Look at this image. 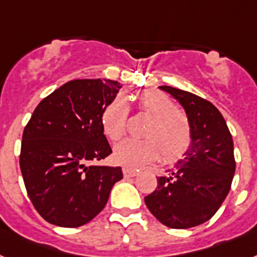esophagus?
Here are the masks:
<instances>
[{"instance_id": "1", "label": "esophagus", "mask_w": 257, "mask_h": 257, "mask_svg": "<svg viewBox=\"0 0 257 257\" xmlns=\"http://www.w3.org/2000/svg\"><path fill=\"white\" fill-rule=\"evenodd\" d=\"M138 175V171L131 168H123V176L124 177H134V176Z\"/></svg>"}]
</instances>
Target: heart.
<instances>
[{
	"mask_svg": "<svg viewBox=\"0 0 257 257\" xmlns=\"http://www.w3.org/2000/svg\"><path fill=\"white\" fill-rule=\"evenodd\" d=\"M139 114L150 116L143 131L146 139H126L116 144L113 159L126 168H141L162 155L165 164L179 162L192 146L193 128L185 113L177 110L175 101L158 90H142L135 94ZM128 107L122 95L111 99L101 113V127L106 137L119 141L126 133Z\"/></svg>",
	"mask_w": 257,
	"mask_h": 257,
	"instance_id": "heart-1",
	"label": "heart"
}]
</instances>
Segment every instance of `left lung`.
I'll return each instance as SVG.
<instances>
[{
    "mask_svg": "<svg viewBox=\"0 0 257 257\" xmlns=\"http://www.w3.org/2000/svg\"><path fill=\"white\" fill-rule=\"evenodd\" d=\"M185 109L192 146L169 176L144 197L148 210L171 228H190L213 217L231 189L235 173L232 137L226 120L207 99L172 86H160Z\"/></svg>",
    "mask_w": 257,
    "mask_h": 257,
    "instance_id": "1",
    "label": "left lung"
}]
</instances>
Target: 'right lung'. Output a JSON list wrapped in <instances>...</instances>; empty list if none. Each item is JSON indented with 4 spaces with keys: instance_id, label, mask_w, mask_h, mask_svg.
<instances>
[{
    "instance_id": "obj_1",
    "label": "right lung",
    "mask_w": 257,
    "mask_h": 257,
    "mask_svg": "<svg viewBox=\"0 0 257 257\" xmlns=\"http://www.w3.org/2000/svg\"><path fill=\"white\" fill-rule=\"evenodd\" d=\"M119 89L113 80H72L42 99L27 122L19 167L30 201L48 223L90 222L123 177L120 167L92 164L111 154L99 118Z\"/></svg>"
}]
</instances>
